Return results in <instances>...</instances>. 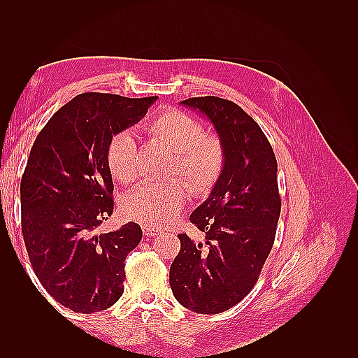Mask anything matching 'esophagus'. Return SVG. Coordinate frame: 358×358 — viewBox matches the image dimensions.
<instances>
[{"instance_id":"esophagus-1","label":"esophagus","mask_w":358,"mask_h":358,"mask_svg":"<svg viewBox=\"0 0 358 358\" xmlns=\"http://www.w3.org/2000/svg\"><path fill=\"white\" fill-rule=\"evenodd\" d=\"M161 230L157 229V227H152V225H143V234L146 237H154L157 234H159Z\"/></svg>"}]
</instances>
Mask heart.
<instances>
[{"mask_svg":"<svg viewBox=\"0 0 358 358\" xmlns=\"http://www.w3.org/2000/svg\"><path fill=\"white\" fill-rule=\"evenodd\" d=\"M148 131L161 140L171 152L170 175L179 173L197 191L210 189L225 166V148L215 134H206L199 119L180 110H166L150 117ZM107 166L115 179L133 182L137 175V145L131 131L116 133L107 148ZM191 196L183 179L146 182L129 192L122 201V213L128 220L149 225L171 222Z\"/></svg>","mask_w":358,"mask_h":358,"instance_id":"obj_1","label":"heart"}]
</instances>
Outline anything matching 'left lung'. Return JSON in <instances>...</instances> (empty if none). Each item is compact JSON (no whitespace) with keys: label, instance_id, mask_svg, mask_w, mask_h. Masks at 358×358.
<instances>
[{"label":"left lung","instance_id":"left-lung-1","mask_svg":"<svg viewBox=\"0 0 358 358\" xmlns=\"http://www.w3.org/2000/svg\"><path fill=\"white\" fill-rule=\"evenodd\" d=\"M180 104L209 119L224 143L225 166L189 216L204 242L179 234L170 287L183 308L213 315L248 296L272 251L280 213L278 162L263 129L241 106L212 95Z\"/></svg>","mask_w":358,"mask_h":358}]
</instances>
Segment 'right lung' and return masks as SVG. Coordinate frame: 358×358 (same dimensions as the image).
<instances>
[{
	"label": "right lung",
	"instance_id": "add662e5",
	"mask_svg": "<svg viewBox=\"0 0 358 358\" xmlns=\"http://www.w3.org/2000/svg\"><path fill=\"white\" fill-rule=\"evenodd\" d=\"M157 99L79 94L49 119L31 148L20 180L25 246L41 285L74 312L104 310L124 292L125 258L143 233L136 222L96 231L113 212L107 148Z\"/></svg>",
	"mask_w": 358,
	"mask_h": 358
}]
</instances>
